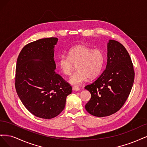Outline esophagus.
<instances>
[{
    "label": "esophagus",
    "mask_w": 147,
    "mask_h": 147,
    "mask_svg": "<svg viewBox=\"0 0 147 147\" xmlns=\"http://www.w3.org/2000/svg\"><path fill=\"white\" fill-rule=\"evenodd\" d=\"M73 90L78 92L80 90V88L79 87H77V86H74V87H73Z\"/></svg>",
    "instance_id": "34e87169"
}]
</instances>
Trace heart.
<instances>
[{"label":"heart","instance_id":"heart-1","mask_svg":"<svg viewBox=\"0 0 147 147\" xmlns=\"http://www.w3.org/2000/svg\"><path fill=\"white\" fill-rule=\"evenodd\" d=\"M105 54L101 49H93L82 45L71 48L68 55L59 57L57 65L65 75H70L77 64L78 71L69 79V82L79 86L89 79H94L100 74L105 63Z\"/></svg>","mask_w":147,"mask_h":147}]
</instances>
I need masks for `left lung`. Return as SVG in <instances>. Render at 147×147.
Wrapping results in <instances>:
<instances>
[{
    "instance_id": "obj_1",
    "label": "left lung",
    "mask_w": 147,
    "mask_h": 147,
    "mask_svg": "<svg viewBox=\"0 0 147 147\" xmlns=\"http://www.w3.org/2000/svg\"><path fill=\"white\" fill-rule=\"evenodd\" d=\"M133 64L129 53L119 42L107 44L106 69L97 79L85 87L91 93L86 111L93 116H109L119 111L128 98L134 80Z\"/></svg>"
}]
</instances>
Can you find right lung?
Returning a JSON list of instances; mask_svg holds the SVG:
<instances>
[{"label": "right lung", "mask_w": 147, "mask_h": 147, "mask_svg": "<svg viewBox=\"0 0 147 147\" xmlns=\"http://www.w3.org/2000/svg\"><path fill=\"white\" fill-rule=\"evenodd\" d=\"M57 41L51 37L31 42L24 47L17 59L18 95L30 113L45 119L59 115L72 92L70 84L55 71L54 46Z\"/></svg>", "instance_id": "right-lung-1"}]
</instances>
